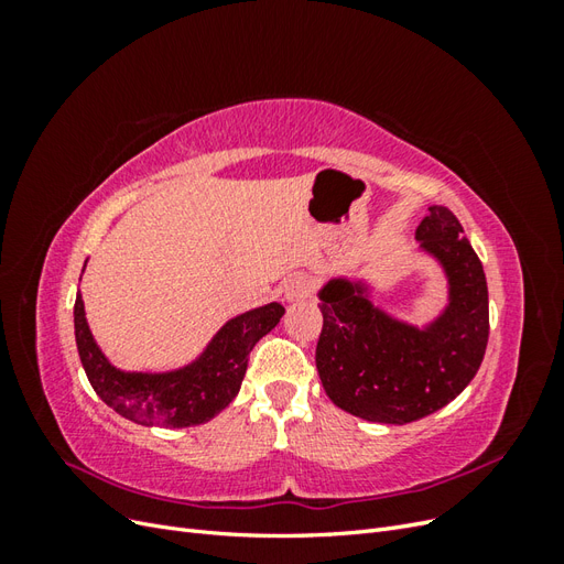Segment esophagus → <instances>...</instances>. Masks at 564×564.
Masks as SVG:
<instances>
[{"instance_id":"34e87169","label":"esophagus","mask_w":564,"mask_h":564,"mask_svg":"<svg viewBox=\"0 0 564 564\" xmlns=\"http://www.w3.org/2000/svg\"><path fill=\"white\" fill-rule=\"evenodd\" d=\"M282 294H284V301H289V303L301 301V299H305V296L311 294V280L303 278V275H296L292 280H286Z\"/></svg>"}]
</instances>
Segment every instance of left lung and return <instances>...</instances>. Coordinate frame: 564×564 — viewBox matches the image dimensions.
<instances>
[{
  "label": "left lung",
  "mask_w": 564,
  "mask_h": 564,
  "mask_svg": "<svg viewBox=\"0 0 564 564\" xmlns=\"http://www.w3.org/2000/svg\"><path fill=\"white\" fill-rule=\"evenodd\" d=\"M419 253L437 263L447 301L429 322L373 303L362 278L336 275L317 292L324 317L315 350L319 381L344 412L404 425L447 406L473 381L489 338L485 270L447 207L431 204L416 228Z\"/></svg>",
  "instance_id": "1"
}]
</instances>
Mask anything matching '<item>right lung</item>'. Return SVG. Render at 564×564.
Here are the masks:
<instances>
[{
	"instance_id": "add662e5",
	"label": "right lung",
	"mask_w": 564,
	"mask_h": 564,
	"mask_svg": "<svg viewBox=\"0 0 564 564\" xmlns=\"http://www.w3.org/2000/svg\"><path fill=\"white\" fill-rule=\"evenodd\" d=\"M282 315L284 308L278 301L259 305L230 317L187 365L169 371H127L115 367L98 348L77 292L75 340L96 395L119 416L139 425L191 429L214 419L235 400L251 348L278 327Z\"/></svg>"
}]
</instances>
